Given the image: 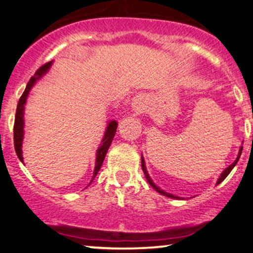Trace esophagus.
Wrapping results in <instances>:
<instances>
[{
  "label": "esophagus",
  "mask_w": 253,
  "mask_h": 253,
  "mask_svg": "<svg viewBox=\"0 0 253 253\" xmlns=\"http://www.w3.org/2000/svg\"><path fill=\"white\" fill-rule=\"evenodd\" d=\"M146 98L143 94H137L132 100V110L136 116L143 113L146 111Z\"/></svg>",
  "instance_id": "1"
}]
</instances>
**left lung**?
<instances>
[{
    "label": "left lung",
    "mask_w": 253,
    "mask_h": 253,
    "mask_svg": "<svg viewBox=\"0 0 253 253\" xmlns=\"http://www.w3.org/2000/svg\"><path fill=\"white\" fill-rule=\"evenodd\" d=\"M242 150H243V147H241V148H239V153H238V156H237V159L235 160V162H233V164H231L229 166L228 168H225V170H223V172L222 174H220V176H219V178H218V181H217V184H219L220 182L222 181H224L225 180V177L228 176V175L230 174V171L232 170L233 169V167H235L236 166V164H237L238 162V160H239V158H241V154H242ZM141 167H142V170H143V174H145V176H146V178H147V181H148V183L152 185L153 188H154V189L158 191V193H160L161 195H164V196H167V197H170V198H176V200H180V197L178 196H174V195H171V194H169V193H166V191H164L162 189H160V188L158 187V185H156L154 182L152 181V178H150V176H149V174H148V171H147V169H146V165H145V160H143V158L141 156Z\"/></svg>",
    "instance_id": "obj_1"
}]
</instances>
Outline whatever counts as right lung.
<instances>
[{
  "label": "right lung",
  "instance_id": "add662e5",
  "mask_svg": "<svg viewBox=\"0 0 253 253\" xmlns=\"http://www.w3.org/2000/svg\"><path fill=\"white\" fill-rule=\"evenodd\" d=\"M51 64L52 62H49L46 64H44L43 66H41L40 69L37 70L36 73H35L34 77H31L30 81H29L27 87H25L23 94L21 95L20 100H18L17 104V108H16V116H15V124H14V145H15V150L16 154H17L18 159L23 162V155H22V142H23V135H24V105L27 103V98L29 92L33 86L36 84V82L38 79L42 78L43 75L49 71ZM117 127H118V123L116 120H112L108 123L106 132H105L104 139L101 141V145L99 147L97 150V159H95V167H94V171H93V177H92V181L95 177V175L98 174L99 169H100L101 165H103L105 156L107 154V150L110 148L112 140H113L114 135H116L117 132ZM91 181V182H92Z\"/></svg>",
  "mask_w": 253,
  "mask_h": 253
}]
</instances>
